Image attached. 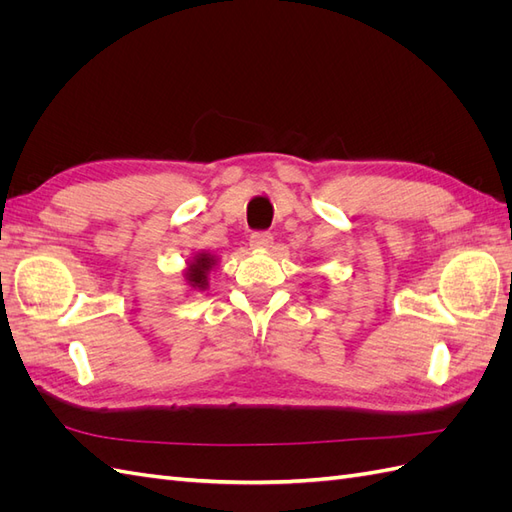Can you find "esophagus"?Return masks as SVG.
Returning <instances> with one entry per match:
<instances>
[{
	"label": "esophagus",
	"mask_w": 512,
	"mask_h": 512,
	"mask_svg": "<svg viewBox=\"0 0 512 512\" xmlns=\"http://www.w3.org/2000/svg\"><path fill=\"white\" fill-rule=\"evenodd\" d=\"M271 243H273V237L269 232H252L250 237L252 250H267V247H271Z\"/></svg>",
	"instance_id": "esophagus-1"
}]
</instances>
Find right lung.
Segmentation results:
<instances>
[{
    "label": "right lung",
    "instance_id": "add662e5",
    "mask_svg": "<svg viewBox=\"0 0 512 512\" xmlns=\"http://www.w3.org/2000/svg\"><path fill=\"white\" fill-rule=\"evenodd\" d=\"M215 267V256L211 254H196L194 260L185 269V282H188L194 290H205L207 288V275Z\"/></svg>",
    "mask_w": 512,
    "mask_h": 512
}]
</instances>
